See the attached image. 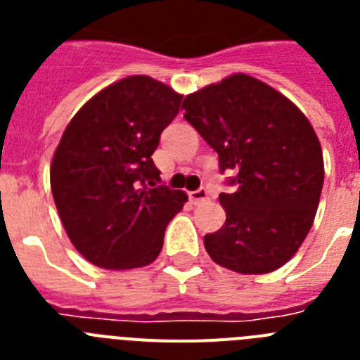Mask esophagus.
Instances as JSON below:
<instances>
[{"instance_id": "34e87169", "label": "esophagus", "mask_w": 360, "mask_h": 360, "mask_svg": "<svg viewBox=\"0 0 360 360\" xmlns=\"http://www.w3.org/2000/svg\"><path fill=\"white\" fill-rule=\"evenodd\" d=\"M205 200H209V191L205 187H200V189L191 193V202L193 203H203Z\"/></svg>"}]
</instances>
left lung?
<instances>
[{"label": "left lung", "instance_id": "8db88e82", "mask_svg": "<svg viewBox=\"0 0 360 360\" xmlns=\"http://www.w3.org/2000/svg\"><path fill=\"white\" fill-rule=\"evenodd\" d=\"M184 119L232 171L221 193L224 227L205 234L211 259L240 274H266L297 252L319 205L324 162L304 113L283 94L234 73L184 98Z\"/></svg>", "mask_w": 360, "mask_h": 360}]
</instances>
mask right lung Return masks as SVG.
I'll list each match as a JSON object with an SVG mask.
<instances>
[{
	"instance_id": "obj_1",
	"label": "right lung",
	"mask_w": 360,
	"mask_h": 360,
	"mask_svg": "<svg viewBox=\"0 0 360 360\" xmlns=\"http://www.w3.org/2000/svg\"><path fill=\"white\" fill-rule=\"evenodd\" d=\"M184 95L148 75L120 79L73 115L50 167L53 202L73 247L101 269L157 259L184 191L160 186L151 155Z\"/></svg>"
}]
</instances>
